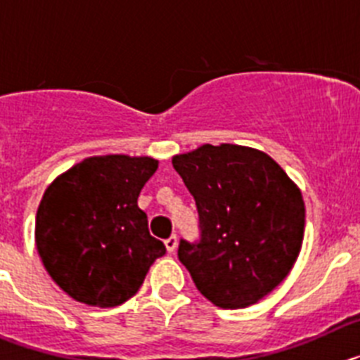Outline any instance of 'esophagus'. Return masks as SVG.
Returning a JSON list of instances; mask_svg holds the SVG:
<instances>
[{
    "instance_id": "1",
    "label": "esophagus",
    "mask_w": 360,
    "mask_h": 360,
    "mask_svg": "<svg viewBox=\"0 0 360 360\" xmlns=\"http://www.w3.org/2000/svg\"><path fill=\"white\" fill-rule=\"evenodd\" d=\"M178 245V238L176 234H171L167 240H165V249H167V252H174V249H176Z\"/></svg>"
}]
</instances>
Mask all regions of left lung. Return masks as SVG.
Here are the masks:
<instances>
[{
	"mask_svg": "<svg viewBox=\"0 0 360 360\" xmlns=\"http://www.w3.org/2000/svg\"><path fill=\"white\" fill-rule=\"evenodd\" d=\"M198 209L200 240H180L178 259L221 308H245L294 266L304 234L301 191L269 155L205 144L173 157Z\"/></svg>",
	"mask_w": 360,
	"mask_h": 360,
	"instance_id": "8db88e82",
	"label": "left lung"
}]
</instances>
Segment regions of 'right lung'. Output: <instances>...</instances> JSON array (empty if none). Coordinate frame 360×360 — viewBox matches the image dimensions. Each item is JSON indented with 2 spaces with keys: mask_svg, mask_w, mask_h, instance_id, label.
<instances>
[{
  "mask_svg": "<svg viewBox=\"0 0 360 360\" xmlns=\"http://www.w3.org/2000/svg\"><path fill=\"white\" fill-rule=\"evenodd\" d=\"M158 162L149 157H91L57 176L36 216V245L53 281L75 301L101 308L136 294L165 254L153 238L139 195Z\"/></svg>",
  "mask_w": 360,
  "mask_h": 360,
  "instance_id": "obj_1",
  "label": "right lung"
}]
</instances>
